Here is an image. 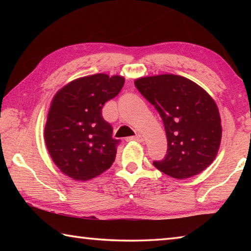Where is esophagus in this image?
<instances>
[{
  "label": "esophagus",
  "mask_w": 251,
  "mask_h": 251,
  "mask_svg": "<svg viewBox=\"0 0 251 251\" xmlns=\"http://www.w3.org/2000/svg\"><path fill=\"white\" fill-rule=\"evenodd\" d=\"M127 141H136V142H139V143H144V138H143L142 135L137 134V135H135L134 137L127 138Z\"/></svg>",
  "instance_id": "1"
}]
</instances>
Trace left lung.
<instances>
[{"mask_svg":"<svg viewBox=\"0 0 251 251\" xmlns=\"http://www.w3.org/2000/svg\"><path fill=\"white\" fill-rule=\"evenodd\" d=\"M135 86L154 105L166 131L167 154L154 166L177 179L198 175L209 166L223 131L212 97L193 80L174 74L137 78Z\"/></svg>","mask_w":251,"mask_h":251,"instance_id":"obj_1","label":"left lung"}]
</instances>
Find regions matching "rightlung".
Instances as JSON below:
<instances>
[{
	"instance_id": "add662e5",
	"label": "right lung",
	"mask_w": 251,
	"mask_h": 251,
	"mask_svg": "<svg viewBox=\"0 0 251 251\" xmlns=\"http://www.w3.org/2000/svg\"><path fill=\"white\" fill-rule=\"evenodd\" d=\"M120 75L84 76L62 87L53 97L44 139L54 164L75 180H90L112 166L118 139L101 108L124 86Z\"/></svg>"
}]
</instances>
